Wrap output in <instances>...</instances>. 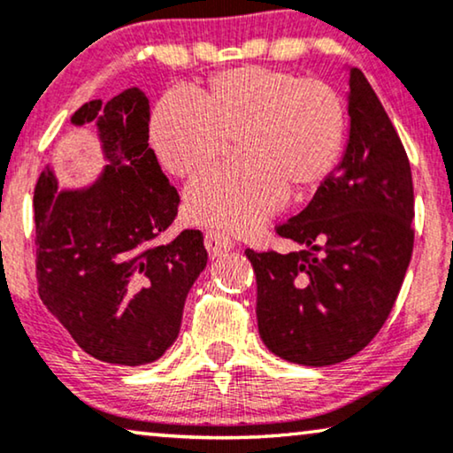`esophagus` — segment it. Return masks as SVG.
Returning a JSON list of instances; mask_svg holds the SVG:
<instances>
[{"label": "esophagus", "instance_id": "34e87169", "mask_svg": "<svg viewBox=\"0 0 453 453\" xmlns=\"http://www.w3.org/2000/svg\"><path fill=\"white\" fill-rule=\"evenodd\" d=\"M203 245H206L210 257L225 256V253H228L234 247L233 241L228 239L225 233H219V231H208L206 237H203Z\"/></svg>", "mask_w": 453, "mask_h": 453}]
</instances>
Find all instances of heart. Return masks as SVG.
Returning <instances> with one entry per match:
<instances>
[{
    "instance_id": "1",
    "label": "heart",
    "mask_w": 453,
    "mask_h": 453,
    "mask_svg": "<svg viewBox=\"0 0 453 453\" xmlns=\"http://www.w3.org/2000/svg\"><path fill=\"white\" fill-rule=\"evenodd\" d=\"M349 115L342 96L319 80L265 65L233 67L196 96L171 90L150 117V142L175 177H196L237 142L243 165L208 173L185 191L194 222L245 234L287 202L330 181L344 157Z\"/></svg>"
}]
</instances>
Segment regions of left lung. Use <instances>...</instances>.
<instances>
[{"label": "left lung", "mask_w": 453, "mask_h": 453, "mask_svg": "<svg viewBox=\"0 0 453 453\" xmlns=\"http://www.w3.org/2000/svg\"><path fill=\"white\" fill-rule=\"evenodd\" d=\"M344 157L307 208L276 226L301 245L245 256L257 282V330L284 361L326 367L363 350L386 324L414 245L406 150L375 90L349 78Z\"/></svg>", "instance_id": "8db88e82"}]
</instances>
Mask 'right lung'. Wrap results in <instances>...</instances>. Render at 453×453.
Returning a JSON list of instances; mask_svg holds the SVG:
<instances>
[{"label": "right lung", "instance_id": "right-lung-1", "mask_svg": "<svg viewBox=\"0 0 453 453\" xmlns=\"http://www.w3.org/2000/svg\"><path fill=\"white\" fill-rule=\"evenodd\" d=\"M96 123L109 160L84 189L35 188L39 296L80 349L111 365L157 361L175 342L183 305L208 251L194 228L157 239L175 220L179 194L148 148L150 104L140 88L84 103L73 126Z\"/></svg>", "mask_w": 453, "mask_h": 453}]
</instances>
